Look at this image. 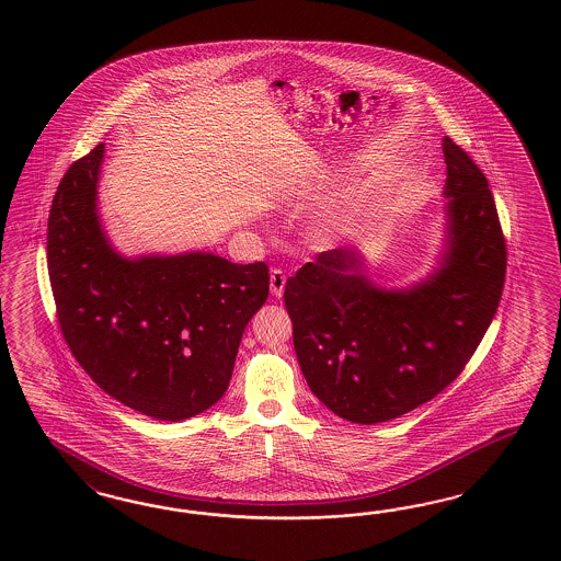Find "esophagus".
<instances>
[{
	"mask_svg": "<svg viewBox=\"0 0 561 561\" xmlns=\"http://www.w3.org/2000/svg\"><path fill=\"white\" fill-rule=\"evenodd\" d=\"M270 288L275 298H282L284 296V289H286V275L282 270H272L270 275Z\"/></svg>",
	"mask_w": 561,
	"mask_h": 561,
	"instance_id": "obj_1",
	"label": "esophagus"
}]
</instances>
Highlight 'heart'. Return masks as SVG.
Here are the masks:
<instances>
[{"label": "heart", "mask_w": 561, "mask_h": 561, "mask_svg": "<svg viewBox=\"0 0 561 561\" xmlns=\"http://www.w3.org/2000/svg\"><path fill=\"white\" fill-rule=\"evenodd\" d=\"M356 218L357 211H340L335 216H327L323 220L314 221L310 228V242L321 249L335 247L350 234Z\"/></svg>", "instance_id": "1"}]
</instances>
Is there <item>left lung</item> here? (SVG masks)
<instances>
[{
  "label": "left lung",
  "instance_id": "1",
  "mask_svg": "<svg viewBox=\"0 0 561 561\" xmlns=\"http://www.w3.org/2000/svg\"><path fill=\"white\" fill-rule=\"evenodd\" d=\"M436 265L382 288L366 255L341 247L306 263L284 291L310 391L354 424L389 422L444 391L471 359L502 298L506 242L488 179L450 139Z\"/></svg>",
  "mask_w": 561,
  "mask_h": 561
}]
</instances>
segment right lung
<instances>
[{
  "mask_svg": "<svg viewBox=\"0 0 561 561\" xmlns=\"http://www.w3.org/2000/svg\"><path fill=\"white\" fill-rule=\"evenodd\" d=\"M104 144L69 167L47 232L61 333L113 399L162 422L216 405L238 345L270 296L265 263L238 265L205 251L127 256L99 214Z\"/></svg>",
  "mask_w": 561,
  "mask_h": 561,
  "instance_id": "1",
  "label": "right lung"
}]
</instances>
